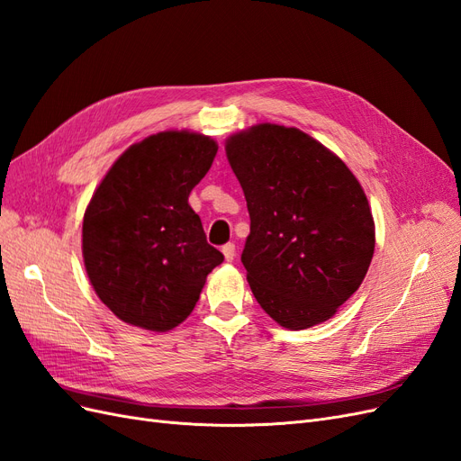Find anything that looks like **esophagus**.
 Masks as SVG:
<instances>
[{
	"label": "esophagus",
	"mask_w": 461,
	"mask_h": 461,
	"mask_svg": "<svg viewBox=\"0 0 461 461\" xmlns=\"http://www.w3.org/2000/svg\"><path fill=\"white\" fill-rule=\"evenodd\" d=\"M221 252H222V256H225L227 261H232L236 258V246L229 242V244H225V246L221 248Z\"/></svg>",
	"instance_id": "esophagus-1"
}]
</instances>
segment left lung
I'll use <instances>...</instances> for the list:
<instances>
[{"instance_id":"1","label":"left lung","mask_w":461,"mask_h":461,"mask_svg":"<svg viewBox=\"0 0 461 461\" xmlns=\"http://www.w3.org/2000/svg\"><path fill=\"white\" fill-rule=\"evenodd\" d=\"M225 151L249 212L242 263L258 303L290 330L323 323L373 259L375 221L359 180L294 127L254 124L229 136Z\"/></svg>"}]
</instances>
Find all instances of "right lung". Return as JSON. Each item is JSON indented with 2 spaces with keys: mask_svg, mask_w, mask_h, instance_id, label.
Returning <instances> with one entry per match:
<instances>
[{
  "mask_svg": "<svg viewBox=\"0 0 461 461\" xmlns=\"http://www.w3.org/2000/svg\"><path fill=\"white\" fill-rule=\"evenodd\" d=\"M212 136L165 131L124 149L85 212L82 258L97 298L153 332L192 313L222 254L205 240L192 188L217 153Z\"/></svg>",
  "mask_w": 461,
  "mask_h": 461,
  "instance_id": "obj_1",
  "label": "right lung"
}]
</instances>
